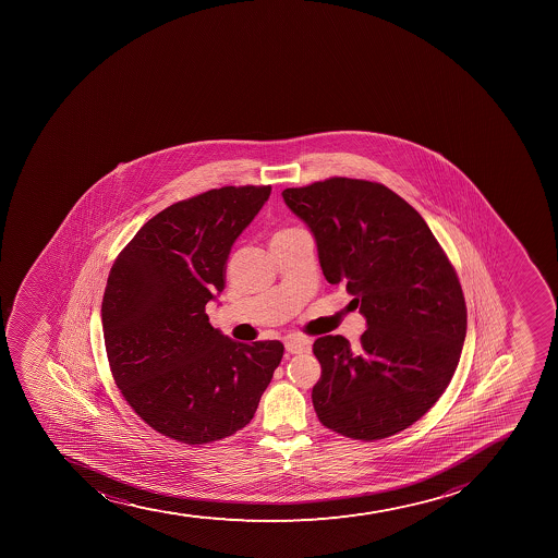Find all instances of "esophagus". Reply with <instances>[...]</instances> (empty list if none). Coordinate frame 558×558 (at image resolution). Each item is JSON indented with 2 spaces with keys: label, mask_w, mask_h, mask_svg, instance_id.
I'll use <instances>...</instances> for the list:
<instances>
[{
  "label": "esophagus",
  "mask_w": 558,
  "mask_h": 558,
  "mask_svg": "<svg viewBox=\"0 0 558 558\" xmlns=\"http://www.w3.org/2000/svg\"><path fill=\"white\" fill-rule=\"evenodd\" d=\"M310 349V342L304 340V338L291 337L286 340V351L289 354H300L305 353Z\"/></svg>",
  "instance_id": "34e87169"
}]
</instances>
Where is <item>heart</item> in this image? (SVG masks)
I'll return each mask as SVG.
<instances>
[{
	"mask_svg": "<svg viewBox=\"0 0 558 558\" xmlns=\"http://www.w3.org/2000/svg\"><path fill=\"white\" fill-rule=\"evenodd\" d=\"M293 231H296V229H283V231L276 232L275 236H272V238L282 236V234H288V232H293Z\"/></svg>",
	"mask_w": 558,
	"mask_h": 558,
	"instance_id": "b5f03b06",
	"label": "heart"
}]
</instances>
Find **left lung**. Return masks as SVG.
Wrapping results in <instances>:
<instances>
[{
	"label": "left lung",
	"mask_w": 558,
	"mask_h": 558,
	"mask_svg": "<svg viewBox=\"0 0 558 558\" xmlns=\"http://www.w3.org/2000/svg\"><path fill=\"white\" fill-rule=\"evenodd\" d=\"M315 236L329 283H345L367 331L313 345L322 365L313 405L322 424L380 440L422 418L457 369L468 311L457 272L424 218L380 183L329 178L286 189Z\"/></svg>",
	"instance_id": "obj_1"
}]
</instances>
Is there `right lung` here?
Segmentation results:
<instances>
[{
  "instance_id": "right-lung-1",
  "label": "right lung",
  "mask_w": 558,
  "mask_h": 558,
  "mask_svg": "<svg viewBox=\"0 0 558 558\" xmlns=\"http://www.w3.org/2000/svg\"><path fill=\"white\" fill-rule=\"evenodd\" d=\"M269 185L221 187L150 218L112 265L101 302L107 356L129 405L161 435L207 444L251 422L283 356L209 324L226 264Z\"/></svg>"
}]
</instances>
